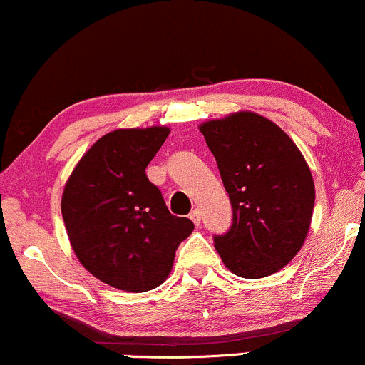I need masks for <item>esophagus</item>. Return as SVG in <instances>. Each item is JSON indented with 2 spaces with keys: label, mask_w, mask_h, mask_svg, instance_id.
Listing matches in <instances>:
<instances>
[{
  "label": "esophagus",
  "mask_w": 365,
  "mask_h": 365,
  "mask_svg": "<svg viewBox=\"0 0 365 365\" xmlns=\"http://www.w3.org/2000/svg\"><path fill=\"white\" fill-rule=\"evenodd\" d=\"M190 220H192V222H194V225H197V227L201 225V211H199V210L192 211Z\"/></svg>",
  "instance_id": "obj_1"
}]
</instances>
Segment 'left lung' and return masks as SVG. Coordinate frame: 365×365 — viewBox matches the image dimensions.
Masks as SVG:
<instances>
[{
	"instance_id": "1",
	"label": "left lung",
	"mask_w": 365,
	"mask_h": 365,
	"mask_svg": "<svg viewBox=\"0 0 365 365\" xmlns=\"http://www.w3.org/2000/svg\"><path fill=\"white\" fill-rule=\"evenodd\" d=\"M232 204V225L215 247L232 274L262 279L286 267L305 242L315 202L310 168L270 119L234 112L202 123Z\"/></svg>"
}]
</instances>
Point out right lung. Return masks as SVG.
I'll use <instances>...</instances> for the list:
<instances>
[{
	"label": "right lung",
	"instance_id": "obj_1",
	"mask_svg": "<svg viewBox=\"0 0 365 365\" xmlns=\"http://www.w3.org/2000/svg\"><path fill=\"white\" fill-rule=\"evenodd\" d=\"M170 128L115 130L79 159L62 194L72 250L91 275L121 291L161 286L175 251L194 230L175 216L145 175Z\"/></svg>",
	"mask_w": 365,
	"mask_h": 365
}]
</instances>
